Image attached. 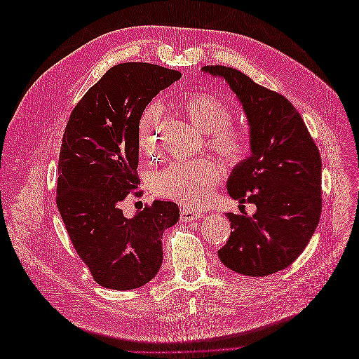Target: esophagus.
<instances>
[{
  "label": "esophagus",
  "instance_id": "obj_1",
  "mask_svg": "<svg viewBox=\"0 0 359 359\" xmlns=\"http://www.w3.org/2000/svg\"><path fill=\"white\" fill-rule=\"evenodd\" d=\"M181 220L190 223V222H198L203 217V212L199 210H193V208H182L181 210Z\"/></svg>",
  "mask_w": 359,
  "mask_h": 359
}]
</instances>
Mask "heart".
I'll return each mask as SVG.
<instances>
[{
	"label": "heart",
	"mask_w": 359,
	"mask_h": 359,
	"mask_svg": "<svg viewBox=\"0 0 359 359\" xmlns=\"http://www.w3.org/2000/svg\"><path fill=\"white\" fill-rule=\"evenodd\" d=\"M177 109L205 133V145L227 166H236L247 157L250 140L245 130L231 124L232 111L219 97L210 93H191L177 103ZM161 111L149 104L137 123V145L147 157L156 156ZM220 178V169L211 158L173 161L156 173L153 191L157 196L177 201L186 206H201L210 198Z\"/></svg>",
	"instance_id": "obj_1"
}]
</instances>
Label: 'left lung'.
Segmentation results:
<instances>
[{
	"label": "left lung",
	"mask_w": 359,
	"mask_h": 359,
	"mask_svg": "<svg viewBox=\"0 0 359 359\" xmlns=\"http://www.w3.org/2000/svg\"><path fill=\"white\" fill-rule=\"evenodd\" d=\"M202 70L223 78L243 103L252 156L232 170L227 193L257 208L252 217L226 214L233 231L219 257L238 274H274L301 255L319 223V149L285 95L257 85L236 69L205 66Z\"/></svg>",
	"instance_id": "8db88e82"
}]
</instances>
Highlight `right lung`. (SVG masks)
<instances>
[{"label": "right lung", "instance_id": "right-lung-1", "mask_svg": "<svg viewBox=\"0 0 359 359\" xmlns=\"http://www.w3.org/2000/svg\"><path fill=\"white\" fill-rule=\"evenodd\" d=\"M180 78L156 64H116L85 93L64 130L57 206L76 253L103 287L147 285L163 262V232L180 219L173 202L154 201L133 219L119 206L140 184V114Z\"/></svg>", "mask_w": 359, "mask_h": 359}]
</instances>
